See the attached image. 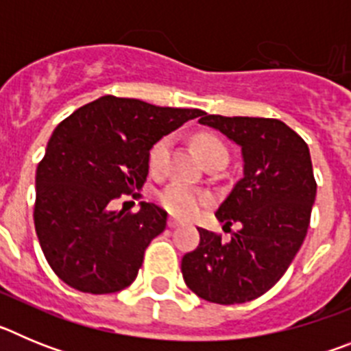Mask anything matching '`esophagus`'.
<instances>
[{
    "instance_id": "34e87169",
    "label": "esophagus",
    "mask_w": 351,
    "mask_h": 351,
    "mask_svg": "<svg viewBox=\"0 0 351 351\" xmlns=\"http://www.w3.org/2000/svg\"><path fill=\"white\" fill-rule=\"evenodd\" d=\"M169 226H170V228H176V226H179V219L169 218Z\"/></svg>"
}]
</instances>
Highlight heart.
<instances>
[{"instance_id":"1","label":"heart","mask_w":351,"mask_h":351,"mask_svg":"<svg viewBox=\"0 0 351 351\" xmlns=\"http://www.w3.org/2000/svg\"><path fill=\"white\" fill-rule=\"evenodd\" d=\"M170 144H172V138L165 135V137L158 138L151 145V149H149L147 165L151 173H154V176H163L165 173L167 165H169ZM195 145H197L200 156L206 161L210 160L213 156H218V154H228L225 144L218 137L210 135V133L197 135ZM158 200L163 206V209L169 210L172 216L188 219L193 218L195 214L198 213V209L207 202V195L195 190L191 186L182 184V182H172V184L167 186L165 190L161 191Z\"/></svg>"}]
</instances>
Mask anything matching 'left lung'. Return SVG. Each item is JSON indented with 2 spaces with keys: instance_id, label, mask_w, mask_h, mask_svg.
<instances>
[{
  "instance_id": "left-lung-1",
  "label": "left lung",
  "mask_w": 351,
  "mask_h": 351,
  "mask_svg": "<svg viewBox=\"0 0 351 351\" xmlns=\"http://www.w3.org/2000/svg\"><path fill=\"white\" fill-rule=\"evenodd\" d=\"M198 123L243 149V179L216 210L228 228L234 221L243 226L228 243L198 228L200 244L182 256V278L200 299L243 304L271 290L302 246L316 197L311 154L280 119L204 112Z\"/></svg>"
}]
</instances>
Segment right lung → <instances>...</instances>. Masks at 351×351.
Listing matches in <instances>:
<instances>
[{
    "label": "right lung",
    "instance_id": "1",
    "mask_svg": "<svg viewBox=\"0 0 351 351\" xmlns=\"http://www.w3.org/2000/svg\"><path fill=\"white\" fill-rule=\"evenodd\" d=\"M198 108L156 107L107 95L56 126L36 169L33 218L56 276L84 293L130 287L145 247L165 230L167 213L142 202L138 213L112 210L121 195L147 179L151 145L195 117Z\"/></svg>",
    "mask_w": 351,
    "mask_h": 351
}]
</instances>
